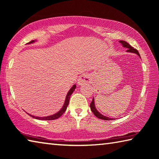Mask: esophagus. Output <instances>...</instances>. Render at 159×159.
Returning a JSON list of instances; mask_svg holds the SVG:
<instances>
[{
    "instance_id": "34e87169",
    "label": "esophagus",
    "mask_w": 159,
    "mask_h": 159,
    "mask_svg": "<svg viewBox=\"0 0 159 159\" xmlns=\"http://www.w3.org/2000/svg\"><path fill=\"white\" fill-rule=\"evenodd\" d=\"M90 82V77L88 75H82L80 76L79 79L77 80V84L78 85H82V84H87Z\"/></svg>"
}]
</instances>
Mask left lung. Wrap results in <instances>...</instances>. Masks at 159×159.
<instances>
[{"instance_id": "obj_1", "label": "left lung", "mask_w": 159, "mask_h": 159, "mask_svg": "<svg viewBox=\"0 0 159 159\" xmlns=\"http://www.w3.org/2000/svg\"><path fill=\"white\" fill-rule=\"evenodd\" d=\"M119 43H120L122 44V45H123L124 47H126V48L128 49L127 52L135 53V54H138V56H140V54H139L138 50L134 49L133 47L130 46V44L127 43V42L124 41V40H120V41H119ZM90 107H91V110L92 111V112L94 114V115H95L96 117H98V119H103V120H112V119H112V118H109V117H107V116H105L104 115H101V114L96 110V108L95 107V104H94V98H93L92 101H91V102L90 103Z\"/></svg>"}]
</instances>
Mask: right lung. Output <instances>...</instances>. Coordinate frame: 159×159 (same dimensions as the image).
Segmentation results:
<instances>
[{"mask_svg":"<svg viewBox=\"0 0 159 159\" xmlns=\"http://www.w3.org/2000/svg\"><path fill=\"white\" fill-rule=\"evenodd\" d=\"M34 42H35V40H32V41H30V43H29V44L33 43H34ZM75 88H76V85L75 84V85L72 86V88L69 90L68 93H67L66 98V100H65V102H64V105H63V107L61 108V110L58 111L57 113H56V114H54V115H51V116H44V117H39V116H33V115H30V114H28V115H30V116H32L33 118L36 119H40V120H54V119H57L58 118H59L60 116L62 115L64 112H66V110L67 109V107H68V103H69L70 98V96L72 95V93H73V91H75Z\"/></svg>","mask_w":159,"mask_h":159,"instance_id":"1","label":"right lung"}]
</instances>
